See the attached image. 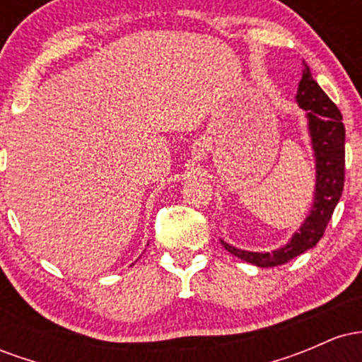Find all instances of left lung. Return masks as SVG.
I'll return each mask as SVG.
<instances>
[{"label": "left lung", "mask_w": 362, "mask_h": 362, "mask_svg": "<svg viewBox=\"0 0 362 362\" xmlns=\"http://www.w3.org/2000/svg\"><path fill=\"white\" fill-rule=\"evenodd\" d=\"M296 102L308 114L311 143H313L315 156H317V192H315V202L310 216L286 247L271 253L238 250L221 240L223 247L228 252L259 267L282 265L315 247L325 233L327 224L344 190L346 129L342 124V114L313 80L308 66H305V71H303Z\"/></svg>", "instance_id": "left-lung-1"}]
</instances>
